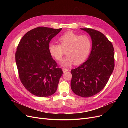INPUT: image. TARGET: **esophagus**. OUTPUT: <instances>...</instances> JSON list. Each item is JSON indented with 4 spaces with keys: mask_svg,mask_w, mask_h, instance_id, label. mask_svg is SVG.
<instances>
[{
    "mask_svg": "<svg viewBox=\"0 0 128 128\" xmlns=\"http://www.w3.org/2000/svg\"><path fill=\"white\" fill-rule=\"evenodd\" d=\"M68 71H69L68 69H66V68H63V72L64 73H65V72H68Z\"/></svg>",
    "mask_w": 128,
    "mask_h": 128,
    "instance_id": "esophagus-1",
    "label": "esophagus"
}]
</instances>
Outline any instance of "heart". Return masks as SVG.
Segmentation results:
<instances>
[{
    "mask_svg": "<svg viewBox=\"0 0 128 128\" xmlns=\"http://www.w3.org/2000/svg\"><path fill=\"white\" fill-rule=\"evenodd\" d=\"M58 41L60 44L51 42L48 49L50 55L58 61L62 60L66 51L67 56L60 63L63 67H69L74 63L81 64L90 54L92 44L87 35L79 36L70 32L60 36Z\"/></svg>",
    "mask_w": 128,
    "mask_h": 128,
    "instance_id": "1",
    "label": "heart"
}]
</instances>
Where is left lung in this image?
<instances>
[{
	"label": "left lung",
	"mask_w": 128,
	"mask_h": 128,
	"mask_svg": "<svg viewBox=\"0 0 128 128\" xmlns=\"http://www.w3.org/2000/svg\"><path fill=\"white\" fill-rule=\"evenodd\" d=\"M90 36L92 46L88 59L71 70V88L76 95L89 98L101 91L113 72L114 49L112 42L98 31L81 28Z\"/></svg>",
	"instance_id": "8db88e82"
}]
</instances>
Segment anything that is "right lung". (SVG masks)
<instances>
[{"instance_id":"right-lung-1","label":"right lung","mask_w":128,"mask_h":128,"mask_svg":"<svg viewBox=\"0 0 128 128\" xmlns=\"http://www.w3.org/2000/svg\"><path fill=\"white\" fill-rule=\"evenodd\" d=\"M62 30L39 27L27 32L18 45L16 61L20 79L35 96L48 97L57 90L63 71L52 58L48 46Z\"/></svg>"}]
</instances>
